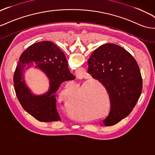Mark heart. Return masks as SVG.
Returning a JSON list of instances; mask_svg holds the SVG:
<instances>
[{
	"instance_id": "1",
	"label": "heart",
	"mask_w": 155,
	"mask_h": 155,
	"mask_svg": "<svg viewBox=\"0 0 155 155\" xmlns=\"http://www.w3.org/2000/svg\"><path fill=\"white\" fill-rule=\"evenodd\" d=\"M75 98V95L74 94L70 93V88L68 87H66L61 92V93L59 96V100L60 101L64 104V105L66 108H70L71 103H72V100ZM71 108L74 111L76 112L78 115V119L81 120L85 119V117L84 116H82L81 114H82V111H83V109L79 106L78 104H73L71 106Z\"/></svg>"
}]
</instances>
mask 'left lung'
<instances>
[{
    "instance_id": "1",
    "label": "left lung",
    "mask_w": 155,
    "mask_h": 155,
    "mask_svg": "<svg viewBox=\"0 0 155 155\" xmlns=\"http://www.w3.org/2000/svg\"><path fill=\"white\" fill-rule=\"evenodd\" d=\"M87 72L106 87L111 110L101 125L112 126L127 117L140 97L142 78L137 62L122 47L106 44L98 48L88 60Z\"/></svg>"
}]
</instances>
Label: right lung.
Listing matches in <instances>:
<instances>
[{
  "mask_svg": "<svg viewBox=\"0 0 155 155\" xmlns=\"http://www.w3.org/2000/svg\"><path fill=\"white\" fill-rule=\"evenodd\" d=\"M39 69L49 80L48 91L42 95L33 94L23 76L25 69ZM76 78L70 73L64 53L49 41L30 45L19 58L14 75V88L21 105L41 122L61 120L57 110V91L62 83Z\"/></svg>",
  "mask_w": 155,
  "mask_h": 155,
  "instance_id": "add662e5",
  "label": "right lung"
}]
</instances>
